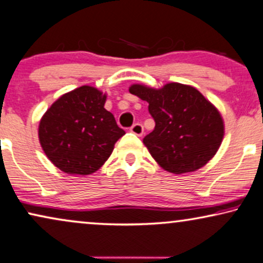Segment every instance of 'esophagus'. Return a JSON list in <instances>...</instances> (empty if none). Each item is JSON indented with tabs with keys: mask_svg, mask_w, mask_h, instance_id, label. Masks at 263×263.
<instances>
[{
	"mask_svg": "<svg viewBox=\"0 0 263 263\" xmlns=\"http://www.w3.org/2000/svg\"><path fill=\"white\" fill-rule=\"evenodd\" d=\"M130 132L133 133V134H135V135H138V136H141L142 134H144V127H142V124L136 123V124H134L130 128Z\"/></svg>",
	"mask_w": 263,
	"mask_h": 263,
	"instance_id": "1",
	"label": "esophagus"
}]
</instances>
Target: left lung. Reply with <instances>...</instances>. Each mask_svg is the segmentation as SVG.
<instances>
[{"label":"left lung","instance_id":"left-lung-1","mask_svg":"<svg viewBox=\"0 0 263 263\" xmlns=\"http://www.w3.org/2000/svg\"><path fill=\"white\" fill-rule=\"evenodd\" d=\"M129 91L148 102L156 127L142 141L166 172H196L219 151L224 135L223 118L194 87L172 82L156 89L136 83Z\"/></svg>","mask_w":263,"mask_h":263}]
</instances>
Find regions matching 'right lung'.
Listing matches in <instances>:
<instances>
[{
  "label": "right lung",
  "mask_w": 263,
  "mask_h": 263,
  "mask_svg": "<svg viewBox=\"0 0 263 263\" xmlns=\"http://www.w3.org/2000/svg\"><path fill=\"white\" fill-rule=\"evenodd\" d=\"M106 98L95 87L82 86L61 95L42 116L41 147L61 172L70 175L95 173L125 134L104 107Z\"/></svg>",
  "instance_id": "right-lung-1"
}]
</instances>
